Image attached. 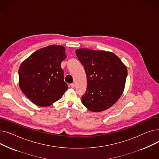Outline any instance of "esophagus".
I'll return each mask as SVG.
<instances>
[{
  "mask_svg": "<svg viewBox=\"0 0 159 159\" xmlns=\"http://www.w3.org/2000/svg\"><path fill=\"white\" fill-rule=\"evenodd\" d=\"M70 86L71 88H75V84H74V83H72V84H71L70 85Z\"/></svg>",
  "mask_w": 159,
  "mask_h": 159,
  "instance_id": "obj_1",
  "label": "esophagus"
}]
</instances>
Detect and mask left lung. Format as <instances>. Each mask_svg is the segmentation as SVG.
I'll use <instances>...</instances> for the list:
<instances>
[{
    "instance_id": "obj_1",
    "label": "left lung",
    "mask_w": 159,
    "mask_h": 159,
    "mask_svg": "<svg viewBox=\"0 0 159 159\" xmlns=\"http://www.w3.org/2000/svg\"><path fill=\"white\" fill-rule=\"evenodd\" d=\"M75 53L87 76L82 104L93 112L110 108L123 93L128 74L126 66L112 52L80 48Z\"/></svg>"
}]
</instances>
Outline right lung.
<instances>
[{"instance_id":"obj_1","label":"right lung","mask_w":159,"mask_h":159,"mask_svg":"<svg viewBox=\"0 0 159 159\" xmlns=\"http://www.w3.org/2000/svg\"><path fill=\"white\" fill-rule=\"evenodd\" d=\"M65 51L62 46L50 45L33 53L20 64L19 86L33 103L48 106L68 89L61 66L66 58Z\"/></svg>"}]
</instances>
